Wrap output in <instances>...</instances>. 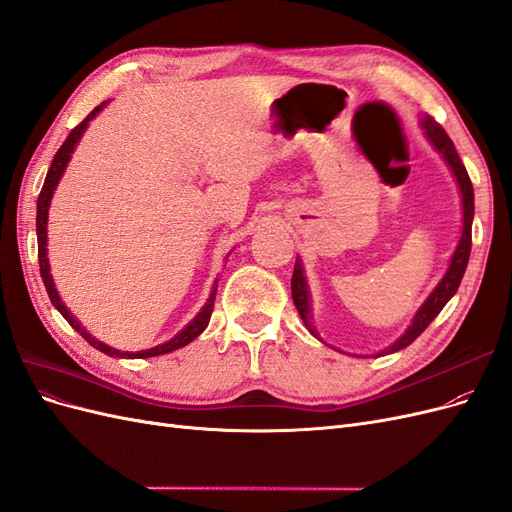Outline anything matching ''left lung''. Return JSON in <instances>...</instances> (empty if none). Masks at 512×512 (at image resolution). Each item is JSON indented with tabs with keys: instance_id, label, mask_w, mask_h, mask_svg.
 Segmentation results:
<instances>
[{
	"instance_id": "obj_1",
	"label": "left lung",
	"mask_w": 512,
	"mask_h": 512,
	"mask_svg": "<svg viewBox=\"0 0 512 512\" xmlns=\"http://www.w3.org/2000/svg\"><path fill=\"white\" fill-rule=\"evenodd\" d=\"M423 130L427 134V138L431 141V145L436 147L438 153H442V158L446 160V164L451 166L453 175L459 183V190H461V200H463V230H461V239H459V245L457 250L453 252V258H451V265H448V271L446 275L440 280V284L433 288V292L427 297V301L421 305V309H418L416 316L412 318V324L406 329V333L401 335L397 342L386 348L382 354L378 356H384V354H391V352H397L401 348L410 346L414 339L421 335L431 320L436 318L442 307L451 301L453 294L457 292L461 280H463V273H466V267H468V260H470V250H472V218H474V188H472V181L468 177V170L466 166L461 164V158L459 153L453 145L451 138H448V134L444 132V128L440 126V123L436 119L431 117H423ZM290 288H292V301H294V307H297V312L301 316V320L305 322V327L309 329V333H312L314 337H318L316 329L312 327V312H309V290H307V282H305V275H303V267H301V260L294 262V273H292V282H290Z\"/></svg>"
}]
</instances>
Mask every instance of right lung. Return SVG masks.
I'll list each match as a JSON object with an SVG mask.
<instances>
[{"instance_id": "obj_1", "label": "right lung", "mask_w": 512, "mask_h": 512, "mask_svg": "<svg viewBox=\"0 0 512 512\" xmlns=\"http://www.w3.org/2000/svg\"><path fill=\"white\" fill-rule=\"evenodd\" d=\"M104 104H106V102H102L100 106H96L94 111H91V113L79 123V126H76V128L68 134L64 145H61L59 151L55 153V158H53V164H51V168H49V173H46L44 185H42L40 196H38V213H36L40 275H42V282H44V286H46V292H49L51 303L57 307V312H59L61 316H64V318L70 322V327H72L74 331H79L96 350H100V352H104V354H108V356H123V359H147V356H158V354H166V352H173V350H177V348L188 346V344L192 342V339H196L200 333H203V331L207 329V324H209V320H211V312H213V303H215V292H218V282L213 284L211 297L207 299L205 307L200 309L198 316L188 324V327H185L181 333H177L173 339H170V342H166V344H162V346H156V348H149V350H141V352H119V350H115V348H111V346H106V344L98 342V339L91 337V335L81 327L79 320H76V318L68 312V307H66L64 303H61L59 294H57V290H55V284H53V277H51L49 258H46V220H49V207H51L53 192H55L57 183H59L61 175H64V170H66V166H68L70 153L74 151V145L79 143V138L83 136V132H85V128H87V123L102 111Z\"/></svg>"}]
</instances>
